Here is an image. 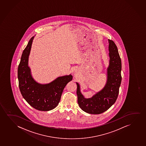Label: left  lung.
Here are the masks:
<instances>
[{
	"label": "left lung",
	"instance_id": "obj_1",
	"mask_svg": "<svg viewBox=\"0 0 146 146\" xmlns=\"http://www.w3.org/2000/svg\"><path fill=\"white\" fill-rule=\"evenodd\" d=\"M109 41V66L107 68L106 84L103 89L90 98H84L77 84L76 94L80 108L86 113L99 114L107 110L116 101L122 77V64L116 45L111 40Z\"/></svg>",
	"mask_w": 146,
	"mask_h": 146
}]
</instances>
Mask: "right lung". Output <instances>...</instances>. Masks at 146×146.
<instances>
[{
    "label": "right lung",
    "instance_id": "1",
    "mask_svg": "<svg viewBox=\"0 0 146 146\" xmlns=\"http://www.w3.org/2000/svg\"><path fill=\"white\" fill-rule=\"evenodd\" d=\"M34 37H32L22 54L18 68L19 88L22 96L29 105L40 111L54 109L60 101L63 90L72 79L71 74L56 78L48 84H39L33 79L28 66V58Z\"/></svg>",
    "mask_w": 146,
    "mask_h": 146
}]
</instances>
